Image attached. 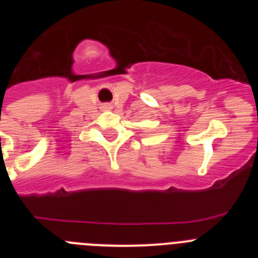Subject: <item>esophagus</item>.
<instances>
[{
	"label": "esophagus",
	"instance_id": "esophagus-1",
	"mask_svg": "<svg viewBox=\"0 0 258 258\" xmlns=\"http://www.w3.org/2000/svg\"><path fill=\"white\" fill-rule=\"evenodd\" d=\"M102 108H103L104 111H109V109L112 108V107H111V104H104V106L102 107Z\"/></svg>",
	"mask_w": 258,
	"mask_h": 258
}]
</instances>
